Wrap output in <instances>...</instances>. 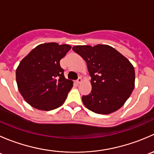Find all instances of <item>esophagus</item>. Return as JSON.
Returning <instances> with one entry per match:
<instances>
[{
    "label": "esophagus",
    "mask_w": 154,
    "mask_h": 154,
    "mask_svg": "<svg viewBox=\"0 0 154 154\" xmlns=\"http://www.w3.org/2000/svg\"><path fill=\"white\" fill-rule=\"evenodd\" d=\"M81 82H82L81 77H79V78L77 79V80H76V83H77V84H80V83H81Z\"/></svg>",
    "instance_id": "34e87169"
}]
</instances>
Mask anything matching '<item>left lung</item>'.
<instances>
[{"instance_id":"obj_1","label":"left lung","mask_w":154,"mask_h":154,"mask_svg":"<svg viewBox=\"0 0 154 154\" xmlns=\"http://www.w3.org/2000/svg\"><path fill=\"white\" fill-rule=\"evenodd\" d=\"M73 51L86 62L91 91L82 97L87 109L110 114L125 104L135 86V70L130 62L106 45H76Z\"/></svg>"}]
</instances>
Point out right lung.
I'll use <instances>...</instances> for the list:
<instances>
[{"instance_id": "add662e5", "label": "right lung", "mask_w": 154, "mask_h": 154, "mask_svg": "<svg viewBox=\"0 0 154 154\" xmlns=\"http://www.w3.org/2000/svg\"><path fill=\"white\" fill-rule=\"evenodd\" d=\"M71 48L56 42L41 44L19 63L15 72L17 85L30 106L49 111L64 103L73 81L65 77L60 63Z\"/></svg>"}]
</instances>
